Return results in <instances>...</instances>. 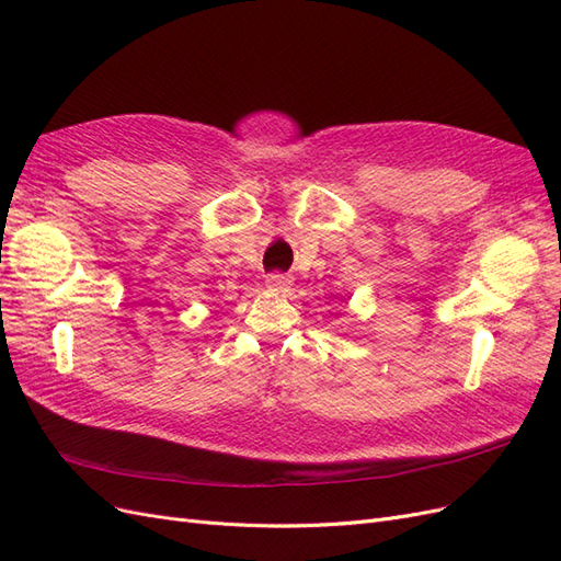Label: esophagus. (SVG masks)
Returning <instances> with one entry per match:
<instances>
[{
    "label": "esophagus",
    "instance_id": "34e87169",
    "mask_svg": "<svg viewBox=\"0 0 561 561\" xmlns=\"http://www.w3.org/2000/svg\"><path fill=\"white\" fill-rule=\"evenodd\" d=\"M266 285L276 293H287L293 287V278L285 274H271V276H266Z\"/></svg>",
    "mask_w": 561,
    "mask_h": 561
}]
</instances>
